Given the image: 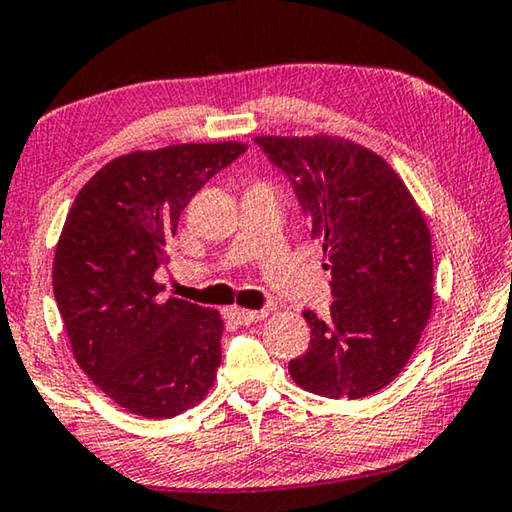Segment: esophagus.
I'll use <instances>...</instances> for the list:
<instances>
[{
  "instance_id": "esophagus-1",
  "label": "esophagus",
  "mask_w": 512,
  "mask_h": 512,
  "mask_svg": "<svg viewBox=\"0 0 512 512\" xmlns=\"http://www.w3.org/2000/svg\"><path fill=\"white\" fill-rule=\"evenodd\" d=\"M232 319H237L239 323H243V326H248V323H257L266 319V310H241V307H234V310H230Z\"/></svg>"
}]
</instances>
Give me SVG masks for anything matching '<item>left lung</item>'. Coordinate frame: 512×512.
Wrapping results in <instances>:
<instances>
[{"label":"left lung","mask_w":512,"mask_h":512,"mask_svg":"<svg viewBox=\"0 0 512 512\" xmlns=\"http://www.w3.org/2000/svg\"><path fill=\"white\" fill-rule=\"evenodd\" d=\"M289 175L332 280L328 319L303 312L310 348L289 362L298 387L364 399L399 376L433 310L431 230L387 161L342 136H257Z\"/></svg>","instance_id":"left-lung-1"}]
</instances>
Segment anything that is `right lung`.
Returning <instances> with one entry per match:
<instances>
[{"mask_svg": "<svg viewBox=\"0 0 512 512\" xmlns=\"http://www.w3.org/2000/svg\"><path fill=\"white\" fill-rule=\"evenodd\" d=\"M248 150L182 143L136 150L102 166L72 202L52 285L72 355L113 403L168 419L198 405L221 364L218 310L168 298L154 271L191 198Z\"/></svg>", "mask_w": 512, "mask_h": 512, "instance_id": "right-lung-1", "label": "right lung"}]
</instances>
